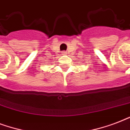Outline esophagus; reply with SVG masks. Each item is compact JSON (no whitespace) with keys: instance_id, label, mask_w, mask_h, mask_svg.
<instances>
[{"instance_id":"1","label":"esophagus","mask_w":130,"mask_h":130,"mask_svg":"<svg viewBox=\"0 0 130 130\" xmlns=\"http://www.w3.org/2000/svg\"><path fill=\"white\" fill-rule=\"evenodd\" d=\"M62 55H67V53H66V52H63V53H62Z\"/></svg>"}]
</instances>
